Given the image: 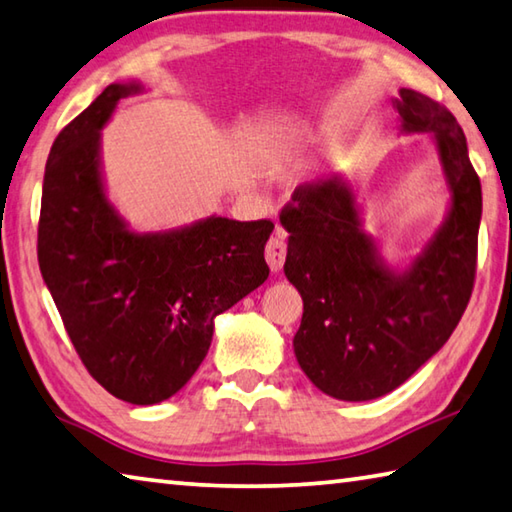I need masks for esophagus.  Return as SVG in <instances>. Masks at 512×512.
Wrapping results in <instances>:
<instances>
[{
    "mask_svg": "<svg viewBox=\"0 0 512 512\" xmlns=\"http://www.w3.org/2000/svg\"><path fill=\"white\" fill-rule=\"evenodd\" d=\"M284 259H286V241H284L282 230H277L275 237H271V241L266 244V262L271 266V271L277 273L282 271Z\"/></svg>",
    "mask_w": 512,
    "mask_h": 512,
    "instance_id": "obj_1",
    "label": "esophagus"
}]
</instances>
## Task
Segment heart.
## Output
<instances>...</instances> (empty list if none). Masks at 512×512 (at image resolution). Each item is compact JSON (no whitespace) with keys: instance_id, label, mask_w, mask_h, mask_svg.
I'll return each mask as SVG.
<instances>
[{"instance_id":"obj_1","label":"heart","mask_w":512,"mask_h":512,"mask_svg":"<svg viewBox=\"0 0 512 512\" xmlns=\"http://www.w3.org/2000/svg\"><path fill=\"white\" fill-rule=\"evenodd\" d=\"M277 150H280V147H277V145H268L266 150H264V154H275Z\"/></svg>"}]
</instances>
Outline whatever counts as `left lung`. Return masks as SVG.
Wrapping results in <instances>:
<instances>
[{"label":"left lung","instance_id":"left-lung-1","mask_svg":"<svg viewBox=\"0 0 512 512\" xmlns=\"http://www.w3.org/2000/svg\"><path fill=\"white\" fill-rule=\"evenodd\" d=\"M403 134H427L448 188V210L421 253L392 266L365 232L347 174L297 185L282 210L284 275L302 295L295 358L338 401H374L439 351L466 311L477 266L481 183L463 129L414 89L394 98Z\"/></svg>","mask_w":512,"mask_h":512}]
</instances>
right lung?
<instances>
[{"label": "right lung", "instance_id": "right-lung-1", "mask_svg": "<svg viewBox=\"0 0 512 512\" xmlns=\"http://www.w3.org/2000/svg\"><path fill=\"white\" fill-rule=\"evenodd\" d=\"M143 82H114L55 138L44 170L37 262L89 374L120 401H167L210 349L215 318L268 277L273 221L210 215L141 232L107 197L102 134Z\"/></svg>", "mask_w": 512, "mask_h": 512}]
</instances>
